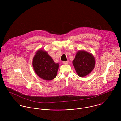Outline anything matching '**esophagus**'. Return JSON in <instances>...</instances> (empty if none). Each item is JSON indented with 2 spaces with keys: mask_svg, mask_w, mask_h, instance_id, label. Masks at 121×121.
Wrapping results in <instances>:
<instances>
[{
  "mask_svg": "<svg viewBox=\"0 0 121 121\" xmlns=\"http://www.w3.org/2000/svg\"><path fill=\"white\" fill-rule=\"evenodd\" d=\"M63 63L64 64H69V61H63Z\"/></svg>",
  "mask_w": 121,
  "mask_h": 121,
  "instance_id": "1",
  "label": "esophagus"
}]
</instances>
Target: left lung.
Masks as SVG:
<instances>
[{"label":"left lung","mask_w":121,"mask_h":121,"mask_svg":"<svg viewBox=\"0 0 121 121\" xmlns=\"http://www.w3.org/2000/svg\"><path fill=\"white\" fill-rule=\"evenodd\" d=\"M95 64L93 55L84 50L78 51L73 60V64L77 74L82 77L89 74L94 69Z\"/></svg>","instance_id":"left-lung-1"}]
</instances>
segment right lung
I'll list each match as a JSON object with an SVG mask.
<instances>
[{
	"mask_svg": "<svg viewBox=\"0 0 121 121\" xmlns=\"http://www.w3.org/2000/svg\"><path fill=\"white\" fill-rule=\"evenodd\" d=\"M32 64L37 75L44 80L51 81L57 76L59 63H55L48 53L44 50L39 49L37 51Z\"/></svg>",
	"mask_w": 121,
	"mask_h": 121,
	"instance_id": "obj_1",
	"label": "right lung"
}]
</instances>
